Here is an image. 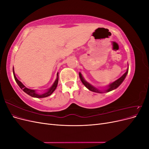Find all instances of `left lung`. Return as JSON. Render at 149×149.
Here are the masks:
<instances>
[{"label": "left lung", "instance_id": "obj_1", "mask_svg": "<svg viewBox=\"0 0 149 149\" xmlns=\"http://www.w3.org/2000/svg\"><path fill=\"white\" fill-rule=\"evenodd\" d=\"M128 73V68L127 70V71H126L125 73L121 76L120 78H119L118 79L116 80L115 81H114L113 83H111L109 85H108L107 86V88L106 89H105L104 91L106 93L107 92H109L111 91H112V90H114L115 89H116L118 87H119L120 84L123 82V81L124 80V79L125 78L126 76H127ZM79 78L81 79V82L83 83V84L89 90H90V91H93V92H95V93H102L103 92H102L101 91H100V89H98L97 88L94 87L93 86H92L91 84H90L89 83H88L86 81H85V79L83 78L82 74H81V73H79Z\"/></svg>", "mask_w": 149, "mask_h": 149}]
</instances>
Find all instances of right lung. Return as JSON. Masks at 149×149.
<instances>
[{"instance_id":"add662e5","label":"right lung","mask_w":149,"mask_h":149,"mask_svg":"<svg viewBox=\"0 0 149 149\" xmlns=\"http://www.w3.org/2000/svg\"><path fill=\"white\" fill-rule=\"evenodd\" d=\"M13 76H14V78H15V81L17 82V84L19 86V87L22 90H23V91L25 93H26L27 94H29V95H30V96L33 97L43 98V97H48L49 96H50L51 94L54 92V91H55V90L56 89V88L57 87V85H58V73H57V78H56V79L55 80V81L54 82L53 84L47 90V91L46 93H45L42 94H38V93H36L35 90L30 89H29L27 88H26L25 86L23 84H22L19 79L17 78V77L15 76V74L14 70H13Z\"/></svg>"}]
</instances>
